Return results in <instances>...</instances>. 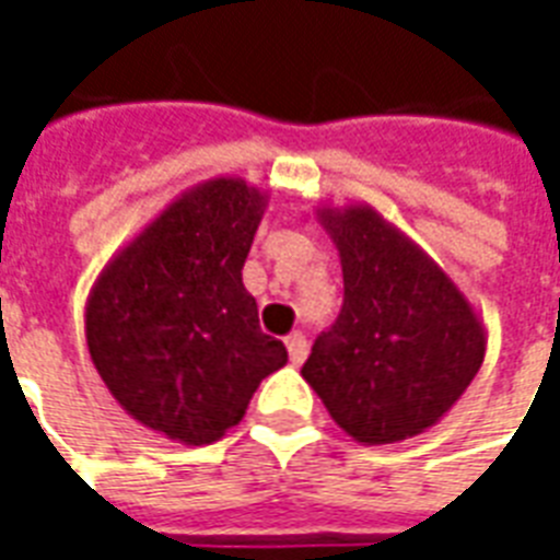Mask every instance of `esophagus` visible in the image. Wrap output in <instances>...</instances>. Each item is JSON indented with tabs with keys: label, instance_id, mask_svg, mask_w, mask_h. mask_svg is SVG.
Segmentation results:
<instances>
[{
	"label": "esophagus",
	"instance_id": "esophagus-1",
	"mask_svg": "<svg viewBox=\"0 0 560 560\" xmlns=\"http://www.w3.org/2000/svg\"><path fill=\"white\" fill-rule=\"evenodd\" d=\"M284 345H288V357H291L293 365H300L305 360V353H308V341H305L303 332H291L288 339H284Z\"/></svg>",
	"mask_w": 560,
	"mask_h": 560
}]
</instances>
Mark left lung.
I'll list each match as a JSON object with an SVG mask.
<instances>
[{"mask_svg": "<svg viewBox=\"0 0 560 560\" xmlns=\"http://www.w3.org/2000/svg\"><path fill=\"white\" fill-rule=\"evenodd\" d=\"M339 248L345 305L303 365L339 429L396 444L432 429L486 357V324L458 284L369 203L317 207Z\"/></svg>", "mask_w": 560, "mask_h": 560, "instance_id": "obj_1", "label": "left lung"}]
</instances>
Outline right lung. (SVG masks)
Returning a JSON list of instances; mask_svg holds the SVG:
<instances>
[{
    "mask_svg": "<svg viewBox=\"0 0 560 560\" xmlns=\"http://www.w3.org/2000/svg\"><path fill=\"white\" fill-rule=\"evenodd\" d=\"M267 203L240 176L191 185L92 284L83 315L92 365L128 417L176 444L219 441L260 381L288 363L243 284Z\"/></svg>",
    "mask_w": 560,
    "mask_h": 560,
    "instance_id": "obj_1",
    "label": "right lung"
}]
</instances>
